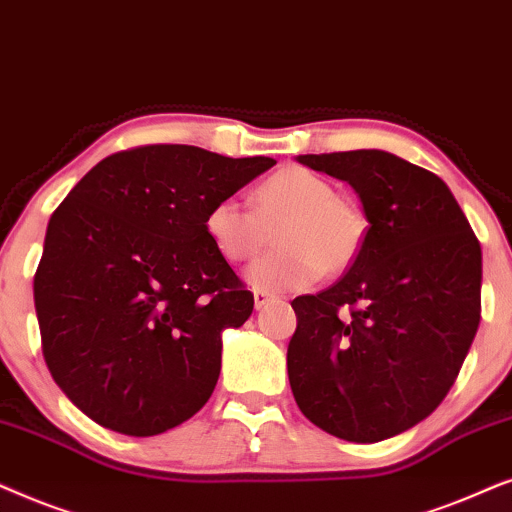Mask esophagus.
Returning <instances> with one entry per match:
<instances>
[{"mask_svg":"<svg viewBox=\"0 0 512 512\" xmlns=\"http://www.w3.org/2000/svg\"><path fill=\"white\" fill-rule=\"evenodd\" d=\"M271 299H274V295L267 290H255V309H262V306H267Z\"/></svg>","mask_w":512,"mask_h":512,"instance_id":"34e87169","label":"esophagus"}]
</instances>
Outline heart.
Segmentation results:
<instances>
[{
  "mask_svg": "<svg viewBox=\"0 0 512 512\" xmlns=\"http://www.w3.org/2000/svg\"><path fill=\"white\" fill-rule=\"evenodd\" d=\"M255 210L220 199L206 215L210 241L224 260L250 262L271 243L278 248L248 269L260 290H304L325 274L349 271L367 241V217L339 196L335 182L304 166H283L257 185Z\"/></svg>",
  "mask_w": 512,
  "mask_h": 512,
  "instance_id": "heart-1",
  "label": "heart"
}]
</instances>
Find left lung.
<instances>
[{"label":"left lung","instance_id":"1","mask_svg":"<svg viewBox=\"0 0 512 512\" xmlns=\"http://www.w3.org/2000/svg\"><path fill=\"white\" fill-rule=\"evenodd\" d=\"M299 163L349 182L370 227L335 285L292 299V395L335 438H393L459 377L480 325V241L445 182L400 156L356 149Z\"/></svg>","mask_w":512,"mask_h":512}]
</instances>
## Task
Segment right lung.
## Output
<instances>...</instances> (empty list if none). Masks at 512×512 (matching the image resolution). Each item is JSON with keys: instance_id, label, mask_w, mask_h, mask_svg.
<instances>
[{"instance_id": "right-lung-1", "label": "right lung", "mask_w": 512, "mask_h": 512, "mask_svg": "<svg viewBox=\"0 0 512 512\" xmlns=\"http://www.w3.org/2000/svg\"><path fill=\"white\" fill-rule=\"evenodd\" d=\"M192 145H145L93 166L51 215L34 274L49 372L95 424L159 435L215 391L222 330L252 292L206 231L213 203L274 166Z\"/></svg>"}]
</instances>
